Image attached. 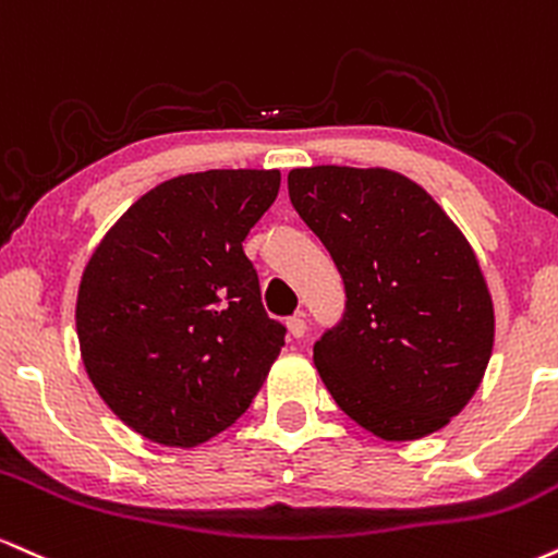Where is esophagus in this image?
Listing matches in <instances>:
<instances>
[{"mask_svg":"<svg viewBox=\"0 0 558 558\" xmlns=\"http://www.w3.org/2000/svg\"><path fill=\"white\" fill-rule=\"evenodd\" d=\"M287 329H290V333H292L294 339L305 337V331H307V320H305V313H298V316L287 318Z\"/></svg>","mask_w":558,"mask_h":558,"instance_id":"esophagus-1","label":"esophagus"}]
</instances>
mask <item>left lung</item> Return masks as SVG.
<instances>
[{"mask_svg": "<svg viewBox=\"0 0 558 558\" xmlns=\"http://www.w3.org/2000/svg\"><path fill=\"white\" fill-rule=\"evenodd\" d=\"M287 187L344 281V316L313 347L333 402L386 441L444 428L494 350V303L470 242L389 169H292Z\"/></svg>", "mask_w": 558, "mask_h": 558, "instance_id": "8db88e82", "label": "left lung"}]
</instances>
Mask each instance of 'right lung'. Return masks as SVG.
<instances>
[{"label": "right lung", "instance_id": "obj_1", "mask_svg": "<svg viewBox=\"0 0 558 558\" xmlns=\"http://www.w3.org/2000/svg\"><path fill=\"white\" fill-rule=\"evenodd\" d=\"M277 169H211L135 201L77 290L81 355L135 434L198 447L251 408L287 329L268 318L242 242L277 201Z\"/></svg>", "mask_w": 558, "mask_h": 558}]
</instances>
